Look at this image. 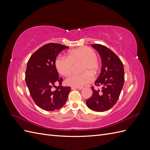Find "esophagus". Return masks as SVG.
I'll return each mask as SVG.
<instances>
[{
  "label": "esophagus",
  "instance_id": "34e87169",
  "mask_svg": "<svg viewBox=\"0 0 150 150\" xmlns=\"http://www.w3.org/2000/svg\"><path fill=\"white\" fill-rule=\"evenodd\" d=\"M83 88V87H72L71 89H79V90H81Z\"/></svg>",
  "mask_w": 150,
  "mask_h": 150
}]
</instances>
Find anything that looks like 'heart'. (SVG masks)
<instances>
[{"instance_id":"1","label":"heart","mask_w":150,"mask_h":150,"mask_svg":"<svg viewBox=\"0 0 150 150\" xmlns=\"http://www.w3.org/2000/svg\"><path fill=\"white\" fill-rule=\"evenodd\" d=\"M81 62L80 71L84 72L81 74L70 76L65 81L67 85L73 87H82L91 82L93 80V76L91 73L97 74L99 69L96 53L91 48L83 46L70 51L67 53V57L58 56L56 59V69L63 76H69L73 65Z\"/></svg>"}]
</instances>
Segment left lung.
<instances>
[{"label": "left lung", "instance_id": "obj_1", "mask_svg": "<svg viewBox=\"0 0 150 150\" xmlns=\"http://www.w3.org/2000/svg\"><path fill=\"white\" fill-rule=\"evenodd\" d=\"M101 59V71L95 85L102 86L101 93L91 87L93 95L86 101L88 107L97 112L106 111L115 105L124 84V67L120 59L111 49L101 44H92Z\"/></svg>", "mask_w": 150, "mask_h": 150}]
</instances>
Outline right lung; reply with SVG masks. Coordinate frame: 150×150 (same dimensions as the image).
<instances>
[{
	"label": "right lung",
	"instance_id": "obj_1",
	"mask_svg": "<svg viewBox=\"0 0 150 150\" xmlns=\"http://www.w3.org/2000/svg\"><path fill=\"white\" fill-rule=\"evenodd\" d=\"M68 47L49 43L37 50L28 62L25 83L36 105L46 111L59 110L64 105L71 88L62 86L55 67L57 56ZM56 84H59L57 87ZM54 87L57 89L53 91Z\"/></svg>",
	"mask_w": 150,
	"mask_h": 150
}]
</instances>
